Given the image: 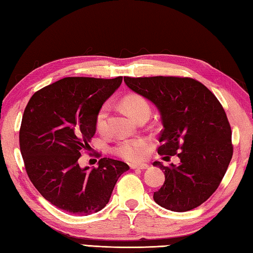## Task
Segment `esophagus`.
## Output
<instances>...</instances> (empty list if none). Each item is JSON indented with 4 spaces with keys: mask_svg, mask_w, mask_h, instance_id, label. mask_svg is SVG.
Instances as JSON below:
<instances>
[{
    "mask_svg": "<svg viewBox=\"0 0 253 253\" xmlns=\"http://www.w3.org/2000/svg\"><path fill=\"white\" fill-rule=\"evenodd\" d=\"M148 168L147 164H144V163H140V164H130L131 169H146Z\"/></svg>",
    "mask_w": 253,
    "mask_h": 253,
    "instance_id": "1",
    "label": "esophagus"
}]
</instances>
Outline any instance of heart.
Returning <instances> with one entry per match:
<instances>
[{"instance_id": "heart-1", "label": "heart", "mask_w": 253, "mask_h": 253, "mask_svg": "<svg viewBox=\"0 0 253 253\" xmlns=\"http://www.w3.org/2000/svg\"><path fill=\"white\" fill-rule=\"evenodd\" d=\"M122 106L126 113L132 118L137 119L140 114L149 111L147 100L138 93H129L123 98ZM107 117H108V108L102 106L96 115V129L104 134L107 130ZM149 147V140L144 137L121 140L114 147V153L116 155L125 158L127 161H139L145 156Z\"/></svg>"}]
</instances>
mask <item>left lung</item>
<instances>
[{
  "label": "left lung",
  "instance_id": "8db88e82",
  "mask_svg": "<svg viewBox=\"0 0 253 253\" xmlns=\"http://www.w3.org/2000/svg\"><path fill=\"white\" fill-rule=\"evenodd\" d=\"M132 91L151 100L161 114L157 152L181 163L164 166L165 182L154 192V201L174 212L198 208L223 178L233 155L231 126L217 98L200 81L181 77H124Z\"/></svg>",
  "mask_w": 253,
  "mask_h": 253
}]
</instances>
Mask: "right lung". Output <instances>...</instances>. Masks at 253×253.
Here are the masks:
<instances>
[{
    "label": "right lung",
    "instance_id": "obj_1",
    "mask_svg": "<svg viewBox=\"0 0 253 253\" xmlns=\"http://www.w3.org/2000/svg\"><path fill=\"white\" fill-rule=\"evenodd\" d=\"M122 81L67 77L37 91L25 107L19 136L25 170L40 194L60 210L77 215L100 211L129 169L107 157L97 169H81L78 163L90 147L98 110Z\"/></svg>",
    "mask_w": 253,
    "mask_h": 253
}]
</instances>
